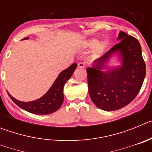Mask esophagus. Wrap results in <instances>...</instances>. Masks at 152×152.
I'll use <instances>...</instances> for the list:
<instances>
[{
    "label": "esophagus",
    "mask_w": 152,
    "mask_h": 152,
    "mask_svg": "<svg viewBox=\"0 0 152 152\" xmlns=\"http://www.w3.org/2000/svg\"><path fill=\"white\" fill-rule=\"evenodd\" d=\"M85 66H86V64L84 62H83V61H80V62H79L78 64H77V67H78V68H85Z\"/></svg>",
    "instance_id": "obj_1"
}]
</instances>
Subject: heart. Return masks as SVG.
I'll use <instances>...</instances> for the list:
<instances>
[{
	"mask_svg": "<svg viewBox=\"0 0 152 152\" xmlns=\"http://www.w3.org/2000/svg\"><path fill=\"white\" fill-rule=\"evenodd\" d=\"M98 43V40L96 39H92L88 40L87 42H86V45L88 47H90V48H92V47H94L97 45ZM102 46L100 47V49H101Z\"/></svg>",
	"mask_w": 152,
	"mask_h": 152,
	"instance_id": "obj_1",
	"label": "heart"
}]
</instances>
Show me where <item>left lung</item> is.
<instances>
[{
	"label": "left lung",
	"mask_w": 152,
	"mask_h": 152,
	"mask_svg": "<svg viewBox=\"0 0 152 152\" xmlns=\"http://www.w3.org/2000/svg\"><path fill=\"white\" fill-rule=\"evenodd\" d=\"M118 39L121 40L98 58L94 68L87 69L90 97L98 108L106 111L116 110L131 103L145 77V63L138 39L122 31ZM116 51L121 52L123 65L107 72L101 71L104 62Z\"/></svg>",
	"instance_id": "obj_1"
}]
</instances>
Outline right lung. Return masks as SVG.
<instances>
[{"label": "right lung", "instance_id": "obj_1", "mask_svg": "<svg viewBox=\"0 0 152 152\" xmlns=\"http://www.w3.org/2000/svg\"><path fill=\"white\" fill-rule=\"evenodd\" d=\"M27 39L29 38H25V39ZM76 67L77 64L74 63L67 69L61 72L49 91L38 100L31 102H22L16 100L15 98H13L11 95H10V94H8L10 96V99L18 107L31 113L39 114V115L52 113L58 110L62 104L64 100L63 88L67 80L73 75Z\"/></svg>", "mask_w": 152, "mask_h": 152}]
</instances>
